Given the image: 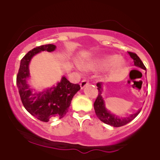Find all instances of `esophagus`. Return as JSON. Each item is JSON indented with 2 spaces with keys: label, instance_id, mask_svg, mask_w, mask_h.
<instances>
[{
  "label": "esophagus",
  "instance_id": "34e87169",
  "mask_svg": "<svg viewBox=\"0 0 160 160\" xmlns=\"http://www.w3.org/2000/svg\"><path fill=\"white\" fill-rule=\"evenodd\" d=\"M88 83H89V81H88V80H86V79H83V80L80 82V88H81V89L84 88V87H86Z\"/></svg>",
  "mask_w": 160,
  "mask_h": 160
}]
</instances>
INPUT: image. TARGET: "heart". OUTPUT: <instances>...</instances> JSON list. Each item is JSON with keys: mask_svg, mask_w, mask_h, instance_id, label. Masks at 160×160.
<instances>
[{"mask_svg": "<svg viewBox=\"0 0 160 160\" xmlns=\"http://www.w3.org/2000/svg\"><path fill=\"white\" fill-rule=\"evenodd\" d=\"M113 65V68L118 70L125 65V61L118 56H108L100 60L95 62H88L83 64V67L88 70H96V69L107 68Z\"/></svg>", "mask_w": 160, "mask_h": 160, "instance_id": "b5f03b06", "label": "heart"}]
</instances>
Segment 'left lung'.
<instances>
[{
  "mask_svg": "<svg viewBox=\"0 0 160 160\" xmlns=\"http://www.w3.org/2000/svg\"><path fill=\"white\" fill-rule=\"evenodd\" d=\"M128 54H129L131 57L133 59L134 64H135L136 67H140V68L143 69V70H146V67H145L144 64H143V62H142L140 58L138 57L135 52H128ZM97 86H98V94L94 101L93 107H94L96 115L98 116V118H99L101 122H104V123L107 124V125H111V126L113 127L123 126V125H127V124L129 123L130 122H132V121L139 114L140 111H141V109H140V110H138L136 113H135V114H131L129 117L127 118H119L118 117V116L111 114L109 111L106 110L105 107H104V100H103L102 96H101V93H102L101 83H97Z\"/></svg>",
  "mask_w": 160,
  "mask_h": 160,
  "instance_id": "left-lung-1",
  "label": "left lung"
}]
</instances>
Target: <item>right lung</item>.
<instances>
[{
	"label": "right lung",
	"mask_w": 160,
	"mask_h": 160,
	"mask_svg": "<svg viewBox=\"0 0 160 160\" xmlns=\"http://www.w3.org/2000/svg\"><path fill=\"white\" fill-rule=\"evenodd\" d=\"M55 49L56 46L48 44L30 50L21 60L16 79L21 101L25 108L34 117L44 122H48L53 118H62L68 111L75 93L80 89L78 83H70L65 77H62L56 87L39 93L32 91L27 84L26 80L29 77L28 65L32 56L41 51L52 52Z\"/></svg>",
	"instance_id": "obj_1"
}]
</instances>
